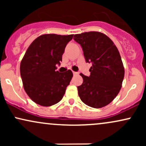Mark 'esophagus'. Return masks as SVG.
<instances>
[{"mask_svg": "<svg viewBox=\"0 0 146 146\" xmlns=\"http://www.w3.org/2000/svg\"><path fill=\"white\" fill-rule=\"evenodd\" d=\"M73 75H78V73H77V72H75V71H73Z\"/></svg>", "mask_w": 146, "mask_h": 146, "instance_id": "esophagus-1", "label": "esophagus"}]
</instances>
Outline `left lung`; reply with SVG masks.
<instances>
[{
  "label": "left lung",
  "mask_w": 146,
  "mask_h": 146,
  "mask_svg": "<svg viewBox=\"0 0 146 146\" xmlns=\"http://www.w3.org/2000/svg\"><path fill=\"white\" fill-rule=\"evenodd\" d=\"M73 39L82 47L86 62H92L89 77L80 73L83 83L78 86L79 96L88 106L104 107L119 93L124 78L119 52L106 35L98 31L75 34Z\"/></svg>",
  "instance_id": "left-lung-1"
}]
</instances>
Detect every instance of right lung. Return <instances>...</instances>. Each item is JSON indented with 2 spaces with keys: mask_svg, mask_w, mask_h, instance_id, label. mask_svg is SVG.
I'll return each instance as SVG.
<instances>
[{
  "mask_svg": "<svg viewBox=\"0 0 146 146\" xmlns=\"http://www.w3.org/2000/svg\"><path fill=\"white\" fill-rule=\"evenodd\" d=\"M73 35L43 34L35 39L21 63V75L25 92L42 106H51L63 98L73 73L56 71L64 48Z\"/></svg>",
  "mask_w": 146,
  "mask_h": 146,
  "instance_id": "right-lung-1",
  "label": "right lung"
}]
</instances>
